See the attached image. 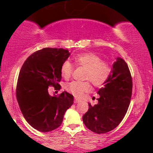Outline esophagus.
I'll return each mask as SVG.
<instances>
[{
    "instance_id": "34e87169",
    "label": "esophagus",
    "mask_w": 153,
    "mask_h": 153,
    "mask_svg": "<svg viewBox=\"0 0 153 153\" xmlns=\"http://www.w3.org/2000/svg\"><path fill=\"white\" fill-rule=\"evenodd\" d=\"M80 100H79V99H75V100H74V103H79V102H80Z\"/></svg>"
}]
</instances>
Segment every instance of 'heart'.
<instances>
[{"label": "heart", "instance_id": "heart-1", "mask_svg": "<svg viewBox=\"0 0 153 153\" xmlns=\"http://www.w3.org/2000/svg\"><path fill=\"white\" fill-rule=\"evenodd\" d=\"M77 66L85 68L84 80H88L95 86H101L106 83L111 75V67L106 61L101 60L99 56L91 52L77 54L74 57ZM61 75L64 78H69L73 72V66L70 61L66 60L60 68ZM65 89L76 98H81L91 90L89 81H72L66 84Z\"/></svg>", "mask_w": 153, "mask_h": 153}]
</instances>
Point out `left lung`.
<instances>
[{"mask_svg":"<svg viewBox=\"0 0 153 153\" xmlns=\"http://www.w3.org/2000/svg\"><path fill=\"white\" fill-rule=\"evenodd\" d=\"M132 93V78L127 64L117 57L110 77L98 94V104L91 106L82 117L88 129L97 134L115 129L127 113Z\"/></svg>","mask_w":153,"mask_h":153,"instance_id":"1","label":"left lung"}]
</instances>
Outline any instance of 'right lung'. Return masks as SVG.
<instances>
[{
  "label": "right lung",
  "instance_id": "add662e5",
  "mask_svg": "<svg viewBox=\"0 0 153 153\" xmlns=\"http://www.w3.org/2000/svg\"><path fill=\"white\" fill-rule=\"evenodd\" d=\"M70 54L62 48H43L31 54L20 70L16 99L21 111L26 122L42 132L58 128L73 103V96L66 91L57 97L48 93L49 86L60 88V68Z\"/></svg>",
  "mask_w": 153,
  "mask_h": 153
}]
</instances>
